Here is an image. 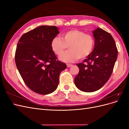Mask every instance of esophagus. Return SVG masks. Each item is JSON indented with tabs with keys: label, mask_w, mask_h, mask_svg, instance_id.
Returning <instances> with one entry per match:
<instances>
[{
	"label": "esophagus",
	"mask_w": 129,
	"mask_h": 129,
	"mask_svg": "<svg viewBox=\"0 0 129 129\" xmlns=\"http://www.w3.org/2000/svg\"><path fill=\"white\" fill-rule=\"evenodd\" d=\"M72 66H73V64H67V67L68 68L71 67H72Z\"/></svg>",
	"instance_id": "obj_1"
}]
</instances>
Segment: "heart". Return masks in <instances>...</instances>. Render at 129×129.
I'll return each mask as SVG.
<instances>
[{"mask_svg": "<svg viewBox=\"0 0 129 129\" xmlns=\"http://www.w3.org/2000/svg\"><path fill=\"white\" fill-rule=\"evenodd\" d=\"M62 37L54 38L50 46L53 52L58 56L69 46V51L62 53L60 57V60L63 62H73L79 58L84 59L90 55L94 48V38L82 30L71 29L66 31L62 34Z\"/></svg>", "mask_w": 129, "mask_h": 129, "instance_id": "1", "label": "heart"}]
</instances>
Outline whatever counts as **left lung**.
<instances>
[{
    "label": "left lung",
    "instance_id": "1",
    "mask_svg": "<svg viewBox=\"0 0 129 129\" xmlns=\"http://www.w3.org/2000/svg\"><path fill=\"white\" fill-rule=\"evenodd\" d=\"M92 33L94 48L83 62L76 64L80 71L74 79L78 89L88 92L97 90L107 83L118 55L115 41L110 33L100 28Z\"/></svg>",
    "mask_w": 129,
    "mask_h": 129
}]
</instances>
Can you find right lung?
Here are the masks:
<instances>
[{"mask_svg": "<svg viewBox=\"0 0 129 129\" xmlns=\"http://www.w3.org/2000/svg\"><path fill=\"white\" fill-rule=\"evenodd\" d=\"M59 33L56 26H39L23 34L18 42L15 54L17 69L27 86L39 94L55 91L60 73L67 68L57 60L50 46Z\"/></svg>", "mask_w": 129, "mask_h": 129, "instance_id": "add662e5", "label": "right lung"}]
</instances>
